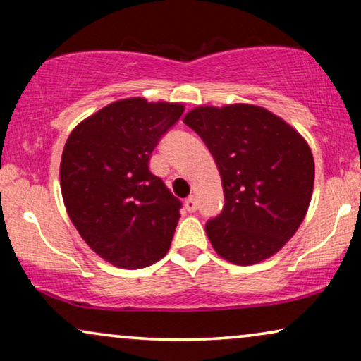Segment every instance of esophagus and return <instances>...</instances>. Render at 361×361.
I'll return each mask as SVG.
<instances>
[{
	"instance_id": "34e87169",
	"label": "esophagus",
	"mask_w": 361,
	"mask_h": 361,
	"mask_svg": "<svg viewBox=\"0 0 361 361\" xmlns=\"http://www.w3.org/2000/svg\"><path fill=\"white\" fill-rule=\"evenodd\" d=\"M184 207H185L187 212H190V214H192V212H195L197 210V202H195L194 197H189V199H185Z\"/></svg>"
}]
</instances>
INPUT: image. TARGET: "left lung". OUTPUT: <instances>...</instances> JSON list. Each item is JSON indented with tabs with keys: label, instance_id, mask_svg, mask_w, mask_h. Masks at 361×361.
Returning <instances> with one entry per match:
<instances>
[{
	"label": "left lung",
	"instance_id": "left-lung-1",
	"mask_svg": "<svg viewBox=\"0 0 361 361\" xmlns=\"http://www.w3.org/2000/svg\"><path fill=\"white\" fill-rule=\"evenodd\" d=\"M184 123L214 156L224 185L221 214L205 225L221 258L268 259L298 231L314 189V157L302 136L266 108L199 106Z\"/></svg>",
	"mask_w": 361,
	"mask_h": 361
}]
</instances>
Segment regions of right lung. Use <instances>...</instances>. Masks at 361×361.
Returning <instances> with one entry per match:
<instances>
[{
    "instance_id": "add662e5",
    "label": "right lung",
    "mask_w": 361,
    "mask_h": 361,
    "mask_svg": "<svg viewBox=\"0 0 361 361\" xmlns=\"http://www.w3.org/2000/svg\"><path fill=\"white\" fill-rule=\"evenodd\" d=\"M182 113L180 103L118 100L78 123L63 147L67 214L85 243L116 268H146L169 250L182 204L149 171V157Z\"/></svg>"
}]
</instances>
